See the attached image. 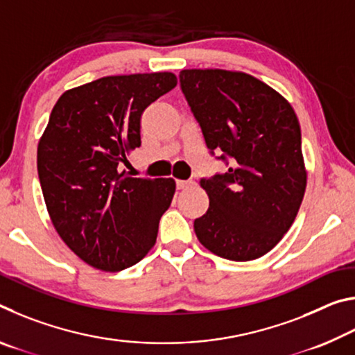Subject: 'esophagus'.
<instances>
[{
	"label": "esophagus",
	"instance_id": "obj_1",
	"mask_svg": "<svg viewBox=\"0 0 355 355\" xmlns=\"http://www.w3.org/2000/svg\"><path fill=\"white\" fill-rule=\"evenodd\" d=\"M192 184H194V182H191V180H177V189H186Z\"/></svg>",
	"mask_w": 355,
	"mask_h": 355
}]
</instances>
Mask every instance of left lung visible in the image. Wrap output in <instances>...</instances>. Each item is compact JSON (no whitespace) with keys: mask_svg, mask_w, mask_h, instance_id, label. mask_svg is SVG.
I'll return each instance as SVG.
<instances>
[{"mask_svg":"<svg viewBox=\"0 0 355 355\" xmlns=\"http://www.w3.org/2000/svg\"><path fill=\"white\" fill-rule=\"evenodd\" d=\"M180 86L209 153L228 166L200 180L209 207L194 220L197 239L227 260L260 258L290 230L307 186L296 112L243 71L182 70Z\"/></svg>","mask_w":355,"mask_h":355,"instance_id":"1","label":"left lung"}]
</instances>
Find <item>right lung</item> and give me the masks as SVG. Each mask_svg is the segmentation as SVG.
Returning a JSON list of instances; mask_svg holds the SVG:
<instances>
[{
	"label": "right lung",
	"mask_w": 355,
	"mask_h": 355,
	"mask_svg": "<svg viewBox=\"0 0 355 355\" xmlns=\"http://www.w3.org/2000/svg\"><path fill=\"white\" fill-rule=\"evenodd\" d=\"M177 86L171 71L105 76L64 92L37 147L45 205L59 236L91 266L117 272L153 248L172 178H135L120 164L141 146V116Z\"/></svg>",
	"instance_id": "right-lung-1"
}]
</instances>
